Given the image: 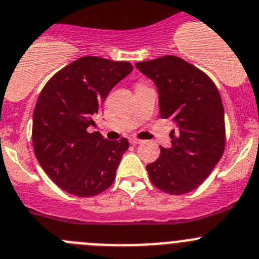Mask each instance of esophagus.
Wrapping results in <instances>:
<instances>
[{
    "label": "esophagus",
    "mask_w": 259,
    "mask_h": 259,
    "mask_svg": "<svg viewBox=\"0 0 259 259\" xmlns=\"http://www.w3.org/2000/svg\"><path fill=\"white\" fill-rule=\"evenodd\" d=\"M129 142H130V143H132V144H141V143H142L141 139L135 138V137H132V138H129Z\"/></svg>",
    "instance_id": "1"
}]
</instances>
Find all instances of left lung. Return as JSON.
I'll use <instances>...</instances> for the list:
<instances>
[{"label": "left lung", "instance_id": "obj_1", "mask_svg": "<svg viewBox=\"0 0 259 259\" xmlns=\"http://www.w3.org/2000/svg\"><path fill=\"white\" fill-rule=\"evenodd\" d=\"M155 82L160 116L173 118L171 147L147 165L152 185L183 195L208 178L225 151V109L217 86L202 71L174 55L135 64Z\"/></svg>", "mask_w": 259, "mask_h": 259}]
</instances>
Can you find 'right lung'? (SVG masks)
I'll return each mask as SVG.
<instances>
[{"label":"right lung","instance_id":"1","mask_svg":"<svg viewBox=\"0 0 259 259\" xmlns=\"http://www.w3.org/2000/svg\"><path fill=\"white\" fill-rule=\"evenodd\" d=\"M132 71L129 62L82 57L57 72L39 93L32 127L34 155L66 192L95 196L115 181L129 142L107 141L88 127L113 86Z\"/></svg>","mask_w":259,"mask_h":259}]
</instances>
